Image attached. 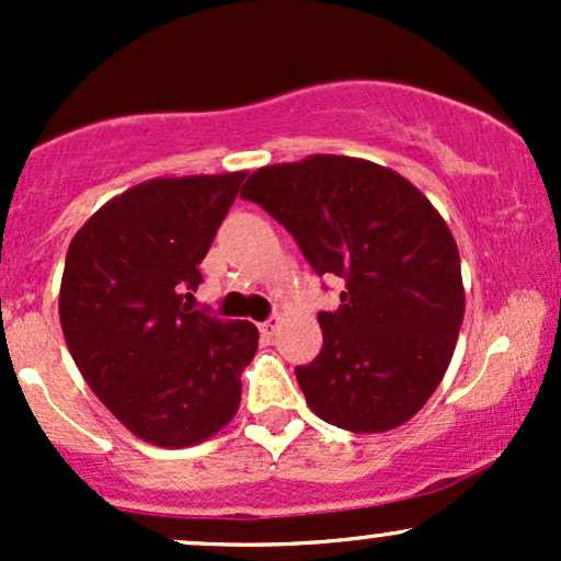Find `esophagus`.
Here are the masks:
<instances>
[{"label":"esophagus","instance_id":"esophagus-1","mask_svg":"<svg viewBox=\"0 0 561 561\" xmlns=\"http://www.w3.org/2000/svg\"><path fill=\"white\" fill-rule=\"evenodd\" d=\"M276 327H279V317H272V319H266L261 324V332L266 334V337H272V334L276 332Z\"/></svg>","mask_w":561,"mask_h":561}]
</instances>
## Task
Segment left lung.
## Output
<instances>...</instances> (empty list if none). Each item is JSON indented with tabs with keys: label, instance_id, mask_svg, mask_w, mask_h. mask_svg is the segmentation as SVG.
<instances>
[{
	"label": "left lung",
	"instance_id": "left-lung-1",
	"mask_svg": "<svg viewBox=\"0 0 561 561\" xmlns=\"http://www.w3.org/2000/svg\"><path fill=\"white\" fill-rule=\"evenodd\" d=\"M242 197L285 227L313 272L345 279L321 311V353L298 366L319 420L388 433L430 401L461 319V261L448 224L409 179L347 156H308L250 173Z\"/></svg>",
	"mask_w": 561,
	"mask_h": 561
}]
</instances>
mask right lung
<instances>
[{
  "label": "right lung",
  "mask_w": 561,
  "mask_h": 561,
  "mask_svg": "<svg viewBox=\"0 0 561 561\" xmlns=\"http://www.w3.org/2000/svg\"><path fill=\"white\" fill-rule=\"evenodd\" d=\"M244 176L150 179L107 199L70 240L60 282L68 351L115 420L152 446H197L240 409L259 330L184 300Z\"/></svg>",
  "instance_id": "right-lung-1"
}]
</instances>
